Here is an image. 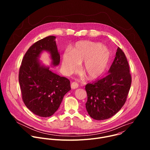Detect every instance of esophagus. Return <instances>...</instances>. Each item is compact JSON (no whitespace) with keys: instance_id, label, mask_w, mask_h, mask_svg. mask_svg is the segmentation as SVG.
Segmentation results:
<instances>
[{"instance_id":"1","label":"esophagus","mask_w":150,"mask_h":150,"mask_svg":"<svg viewBox=\"0 0 150 150\" xmlns=\"http://www.w3.org/2000/svg\"><path fill=\"white\" fill-rule=\"evenodd\" d=\"M78 83L76 82H73L71 83V88L72 89H76L78 87Z\"/></svg>"}]
</instances>
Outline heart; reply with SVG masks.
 <instances>
[{"label": "heart", "instance_id": "heart-1", "mask_svg": "<svg viewBox=\"0 0 150 150\" xmlns=\"http://www.w3.org/2000/svg\"><path fill=\"white\" fill-rule=\"evenodd\" d=\"M111 57L110 50L101 43L91 41H78L71 52L63 55V68L67 73L76 71L79 63L84 62L83 72L86 77L94 79L100 77L108 67Z\"/></svg>", "mask_w": 150, "mask_h": 150}]
</instances>
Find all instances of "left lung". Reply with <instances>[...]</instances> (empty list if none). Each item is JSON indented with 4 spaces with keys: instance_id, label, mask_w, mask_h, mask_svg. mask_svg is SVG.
<instances>
[{
    "instance_id": "left-lung-1",
    "label": "left lung",
    "mask_w": 150,
    "mask_h": 150,
    "mask_svg": "<svg viewBox=\"0 0 150 150\" xmlns=\"http://www.w3.org/2000/svg\"><path fill=\"white\" fill-rule=\"evenodd\" d=\"M129 66L124 52L118 47L106 76L85 85L89 115L95 120L108 119L125 104L132 82Z\"/></svg>"
}]
</instances>
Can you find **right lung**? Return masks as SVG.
<instances>
[{
    "label": "right lung",
    "instance_id": "right-lung-1",
    "mask_svg": "<svg viewBox=\"0 0 150 150\" xmlns=\"http://www.w3.org/2000/svg\"><path fill=\"white\" fill-rule=\"evenodd\" d=\"M51 35L34 43L25 54L19 72L23 100L27 108L40 117H50L59 109L63 98L69 90V80L41 65L38 60L42 51L50 54L53 66L60 63V54Z\"/></svg>",
    "mask_w": 150,
    "mask_h": 150
}]
</instances>
